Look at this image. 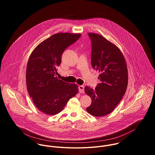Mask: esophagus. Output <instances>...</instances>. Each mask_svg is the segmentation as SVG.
<instances>
[{
    "mask_svg": "<svg viewBox=\"0 0 155 155\" xmlns=\"http://www.w3.org/2000/svg\"><path fill=\"white\" fill-rule=\"evenodd\" d=\"M78 90H79V92L80 93H84V87L83 85H79L78 86Z\"/></svg>",
    "mask_w": 155,
    "mask_h": 155,
    "instance_id": "obj_1",
    "label": "esophagus"
}]
</instances>
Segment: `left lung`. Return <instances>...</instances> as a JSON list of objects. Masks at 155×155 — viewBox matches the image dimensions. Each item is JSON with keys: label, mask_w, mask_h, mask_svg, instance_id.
I'll return each mask as SVG.
<instances>
[{"label": "left lung", "mask_w": 155, "mask_h": 155, "mask_svg": "<svg viewBox=\"0 0 155 155\" xmlns=\"http://www.w3.org/2000/svg\"><path fill=\"white\" fill-rule=\"evenodd\" d=\"M91 41V65L100 72V83L95 89L86 86L85 93L92 102L86 110L88 113L102 117L111 113L124 95L128 72L124 57L116 45L99 34L88 33Z\"/></svg>", "instance_id": "obj_1"}]
</instances>
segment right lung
Returning a JSON list of instances; mask_svg holds the SVG:
<instances>
[{
    "mask_svg": "<svg viewBox=\"0 0 155 155\" xmlns=\"http://www.w3.org/2000/svg\"><path fill=\"white\" fill-rule=\"evenodd\" d=\"M81 35L67 32L54 34L40 43L29 58L26 72L27 90L36 107L46 114L60 113L78 92L77 84L59 80L55 74L63 52Z\"/></svg>",
    "mask_w": 155,
    "mask_h": 155,
    "instance_id": "add662e5",
    "label": "right lung"
}]
</instances>
